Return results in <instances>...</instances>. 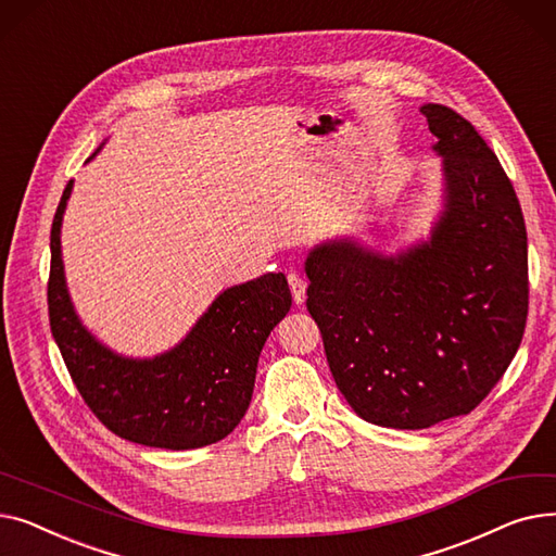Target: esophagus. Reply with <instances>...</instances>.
Segmentation results:
<instances>
[{
  "mask_svg": "<svg viewBox=\"0 0 556 556\" xmlns=\"http://www.w3.org/2000/svg\"><path fill=\"white\" fill-rule=\"evenodd\" d=\"M288 286H290V293H293L295 304H302L304 298H306V286H308L306 279L302 275H298V273H290L288 275Z\"/></svg>",
  "mask_w": 556,
  "mask_h": 556,
  "instance_id": "34e87169",
  "label": "esophagus"
}]
</instances>
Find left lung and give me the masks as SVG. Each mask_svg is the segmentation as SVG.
Instances as JSON below:
<instances>
[{"mask_svg": "<svg viewBox=\"0 0 556 556\" xmlns=\"http://www.w3.org/2000/svg\"><path fill=\"white\" fill-rule=\"evenodd\" d=\"M444 157L430 241L386 256L352 239L306 256V308L336 386L369 424L421 430L469 415L528 323V231L498 157L455 110L421 108Z\"/></svg>", "mask_w": 556, "mask_h": 556, "instance_id": "8db88e82", "label": "left lung"}]
</instances>
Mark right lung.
I'll list each match as a JSON object with an SVG mask.
<instances>
[{
  "mask_svg": "<svg viewBox=\"0 0 556 556\" xmlns=\"http://www.w3.org/2000/svg\"><path fill=\"white\" fill-rule=\"evenodd\" d=\"M72 187L70 180L51 225L47 302L51 333L76 390L97 419L128 442L168 451L220 442L241 424L261 349L293 304L286 277L268 273L223 290L170 352L155 358L114 354L83 327L67 290L61 225Z\"/></svg>",
  "mask_w": 556,
  "mask_h": 556,
  "instance_id": "obj_1",
  "label": "right lung"
}]
</instances>
